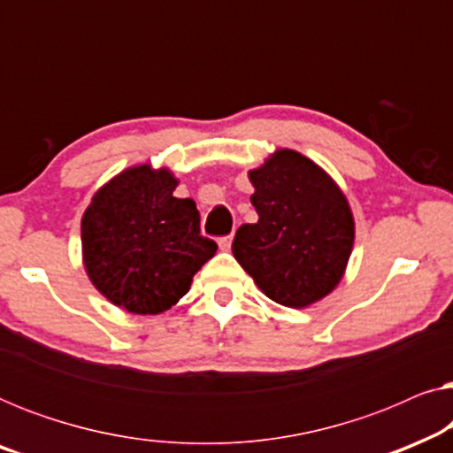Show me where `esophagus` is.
I'll return each instance as SVG.
<instances>
[{"instance_id":"34e87169","label":"esophagus","mask_w":453,"mask_h":453,"mask_svg":"<svg viewBox=\"0 0 453 453\" xmlns=\"http://www.w3.org/2000/svg\"><path fill=\"white\" fill-rule=\"evenodd\" d=\"M231 245H233V234H225V237L219 239V247L222 251L231 250Z\"/></svg>"}]
</instances>
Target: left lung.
<instances>
[{
  "label": "left lung",
  "mask_w": 453,
  "mask_h": 453,
  "mask_svg": "<svg viewBox=\"0 0 453 453\" xmlns=\"http://www.w3.org/2000/svg\"><path fill=\"white\" fill-rule=\"evenodd\" d=\"M256 225L239 226L233 256L268 299L307 307L332 293L349 264L355 220L332 177L295 150L250 171Z\"/></svg>",
  "instance_id": "obj_1"
}]
</instances>
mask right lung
<instances>
[{
  "label": "right lung",
  "mask_w": 453,
  "mask_h": 453,
  "mask_svg": "<svg viewBox=\"0 0 453 453\" xmlns=\"http://www.w3.org/2000/svg\"><path fill=\"white\" fill-rule=\"evenodd\" d=\"M177 179L150 165L103 185L82 216L84 268L98 293L129 313L154 315L188 293L219 245L200 234V212L175 197Z\"/></svg>",
  "instance_id": "obj_1"
}]
</instances>
